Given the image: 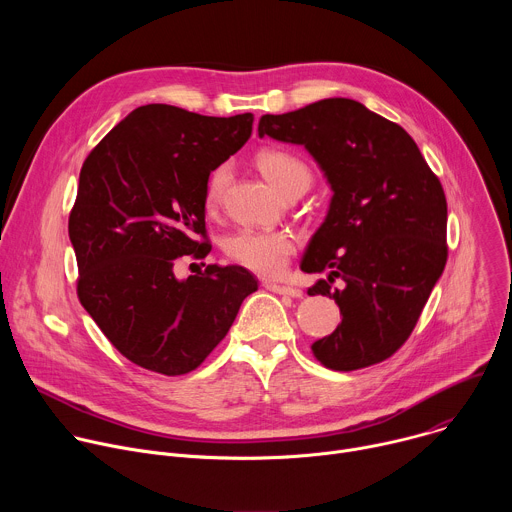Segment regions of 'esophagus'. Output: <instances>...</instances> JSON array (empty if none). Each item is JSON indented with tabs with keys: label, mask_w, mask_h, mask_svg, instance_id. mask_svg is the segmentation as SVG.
<instances>
[{
	"label": "esophagus",
	"mask_w": 512,
	"mask_h": 512,
	"mask_svg": "<svg viewBox=\"0 0 512 512\" xmlns=\"http://www.w3.org/2000/svg\"><path fill=\"white\" fill-rule=\"evenodd\" d=\"M265 289L273 291V294H279V296H289V298H302L304 291L298 289V287H291V285H281V283H273V281H265L263 283Z\"/></svg>",
	"instance_id": "34e87169"
}]
</instances>
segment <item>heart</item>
Returning a JSON list of instances; mask_svg holds the SVG:
<instances>
[{
  "mask_svg": "<svg viewBox=\"0 0 512 512\" xmlns=\"http://www.w3.org/2000/svg\"><path fill=\"white\" fill-rule=\"evenodd\" d=\"M255 162L261 174L267 178V182L281 194H287L289 190H294L298 186L310 188L312 184L310 168L298 156L289 152L261 150ZM229 178H231L229 164L218 166L210 174L204 190V206L208 210H214L218 204H221ZM294 251H296L294 237L283 231L241 229L231 237H227L225 241V253L229 255V259L263 277L279 275L285 269L287 259L294 255Z\"/></svg>",
  "mask_w": 512,
  "mask_h": 512,
  "instance_id": "heart-1",
  "label": "heart"
}]
</instances>
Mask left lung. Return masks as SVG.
Masks as SVG:
<instances>
[{"label":"left lung","mask_w":512,"mask_h":512,"mask_svg":"<svg viewBox=\"0 0 512 512\" xmlns=\"http://www.w3.org/2000/svg\"><path fill=\"white\" fill-rule=\"evenodd\" d=\"M259 137L304 145L332 198L302 271L328 273L310 296L332 298L342 322L312 344L332 371L389 358L413 332L448 247V204L417 143L358 101L332 97L283 115H263ZM340 276L343 285L332 288Z\"/></svg>","instance_id":"8db88e82"}]
</instances>
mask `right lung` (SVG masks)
Instances as JSON below:
<instances>
[{
	"label": "right lung",
	"instance_id": "1",
	"mask_svg": "<svg viewBox=\"0 0 512 512\" xmlns=\"http://www.w3.org/2000/svg\"><path fill=\"white\" fill-rule=\"evenodd\" d=\"M253 115L206 117L152 103L131 111L89 154L68 237L79 300L109 342L168 377L194 371L233 326L257 279L241 265H208L178 279L180 257L202 259L204 190L237 154Z\"/></svg>",
	"mask_w": 512,
	"mask_h": 512
}]
</instances>
